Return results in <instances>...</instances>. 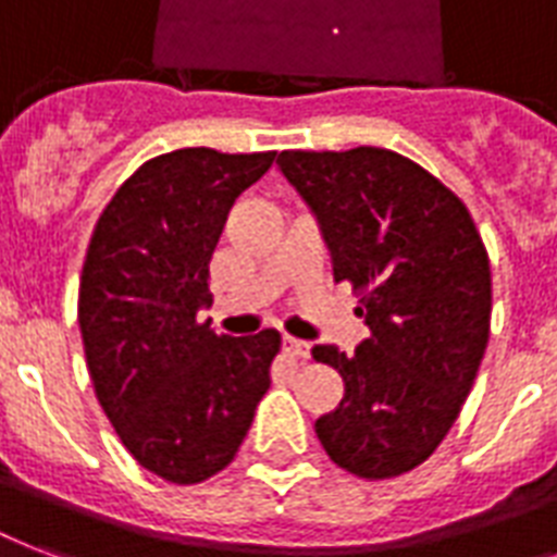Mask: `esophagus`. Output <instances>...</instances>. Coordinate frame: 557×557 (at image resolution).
<instances>
[{
    "label": "esophagus",
    "mask_w": 557,
    "mask_h": 557,
    "mask_svg": "<svg viewBox=\"0 0 557 557\" xmlns=\"http://www.w3.org/2000/svg\"><path fill=\"white\" fill-rule=\"evenodd\" d=\"M309 344H306V341H297V338H292V335H286V338H283V352H288V356H295V358H306L309 356Z\"/></svg>",
    "instance_id": "esophagus-1"
}]
</instances>
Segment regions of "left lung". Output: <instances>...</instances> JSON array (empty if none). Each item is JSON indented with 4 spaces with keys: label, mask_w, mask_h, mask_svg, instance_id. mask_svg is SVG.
I'll use <instances>...</instances> for the list:
<instances>
[{
    "label": "left lung",
    "mask_w": 557,
    "mask_h": 557,
    "mask_svg": "<svg viewBox=\"0 0 557 557\" xmlns=\"http://www.w3.org/2000/svg\"><path fill=\"white\" fill-rule=\"evenodd\" d=\"M277 164L370 326L356 356L332 344L312 349L344 379L341 405L314 433L349 474H405L436 450L474 387L492 323L483 239L466 205L398 152L286 150Z\"/></svg>",
    "instance_id": "8db88e82"
}]
</instances>
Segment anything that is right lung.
<instances>
[{
    "instance_id": "add662e5",
    "label": "right lung",
    "mask_w": 557,
    "mask_h": 557,
    "mask_svg": "<svg viewBox=\"0 0 557 557\" xmlns=\"http://www.w3.org/2000/svg\"><path fill=\"white\" fill-rule=\"evenodd\" d=\"M277 152H164L117 187L81 274L86 367L98 401L138 466L193 485L236 457L265 396L280 335H216L208 265L227 210Z\"/></svg>"
}]
</instances>
